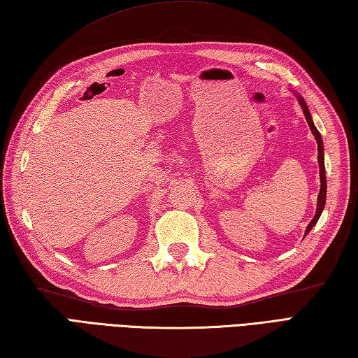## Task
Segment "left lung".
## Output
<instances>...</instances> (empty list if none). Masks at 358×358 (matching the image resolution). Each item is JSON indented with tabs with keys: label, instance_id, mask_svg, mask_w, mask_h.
Instances as JSON below:
<instances>
[{
	"label": "left lung",
	"instance_id": "8db88e82",
	"mask_svg": "<svg viewBox=\"0 0 358 358\" xmlns=\"http://www.w3.org/2000/svg\"><path fill=\"white\" fill-rule=\"evenodd\" d=\"M295 96H296V100H299V103H300V108L303 109V113H305V118H306V121H308L310 132H313V134H314V136H315L317 148H318V157H317V158H318V167H320V192H318V199H317V210H315V215H314V218H313V220H310V223H309V224H308V227H306V232H305V235H308V234L310 232V229H313V227L317 224L318 218H320L322 212H323V209H324V203H326L324 149H323V140H322V135H320V132L317 131V127H315L314 121H313V115H310V112H309V109H308V104H306V101L303 100V96H301L300 94H295Z\"/></svg>",
	"mask_w": 358,
	"mask_h": 358
}]
</instances>
